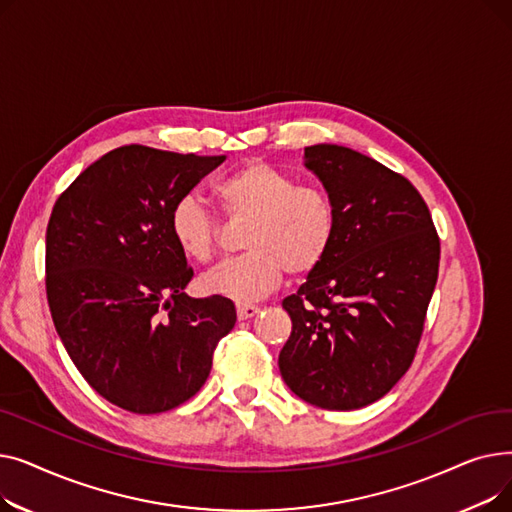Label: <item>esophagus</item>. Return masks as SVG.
I'll use <instances>...</instances> for the list:
<instances>
[{
	"label": "esophagus",
	"mask_w": 512,
	"mask_h": 512,
	"mask_svg": "<svg viewBox=\"0 0 512 512\" xmlns=\"http://www.w3.org/2000/svg\"><path fill=\"white\" fill-rule=\"evenodd\" d=\"M259 313V307L257 305H247V303H240L236 305V315L238 319H251Z\"/></svg>",
	"instance_id": "esophagus-1"
}]
</instances>
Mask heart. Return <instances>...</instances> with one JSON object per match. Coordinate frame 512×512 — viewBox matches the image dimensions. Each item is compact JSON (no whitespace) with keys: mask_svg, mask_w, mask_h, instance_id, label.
<instances>
[{"mask_svg":"<svg viewBox=\"0 0 512 512\" xmlns=\"http://www.w3.org/2000/svg\"><path fill=\"white\" fill-rule=\"evenodd\" d=\"M213 193L234 220H249L240 255L201 278L207 294L249 303L272 292L284 272L307 276L324 263L336 236V207L324 188L299 184L288 172L253 159L220 178ZM178 249L197 263L213 257L220 222L195 195L178 199L170 211Z\"/></svg>","mask_w":512,"mask_h":512,"instance_id":"1","label":"heart"}]
</instances>
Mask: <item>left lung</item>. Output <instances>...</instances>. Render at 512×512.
<instances>
[{"mask_svg":"<svg viewBox=\"0 0 512 512\" xmlns=\"http://www.w3.org/2000/svg\"><path fill=\"white\" fill-rule=\"evenodd\" d=\"M336 207L334 245L282 301L292 332L286 386L309 405L353 411L388 394L411 367L438 280L440 238L417 188L340 145L305 147Z\"/></svg>","mask_w":512,"mask_h":512,"instance_id":"1","label":"left lung"}]
</instances>
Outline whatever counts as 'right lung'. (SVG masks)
Here are the masks:
<instances>
[{
  "mask_svg": "<svg viewBox=\"0 0 512 512\" xmlns=\"http://www.w3.org/2000/svg\"><path fill=\"white\" fill-rule=\"evenodd\" d=\"M226 155L124 145L99 157L53 205L47 303L66 351L112 405L155 415L195 396L234 328L226 297L191 299L170 232L174 203Z\"/></svg>",
  "mask_w": 512,
  "mask_h": 512,
  "instance_id": "obj_1",
  "label": "right lung"
}]
</instances>
